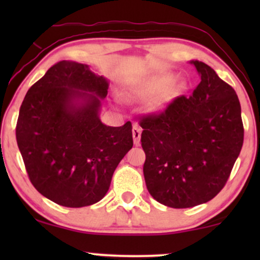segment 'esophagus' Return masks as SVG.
Returning a JSON list of instances; mask_svg holds the SVG:
<instances>
[{"label":"esophagus","mask_w":260,"mask_h":260,"mask_svg":"<svg viewBox=\"0 0 260 260\" xmlns=\"http://www.w3.org/2000/svg\"><path fill=\"white\" fill-rule=\"evenodd\" d=\"M141 134H142L141 127L138 125H134V127H133V138H134L135 145H140V143H141Z\"/></svg>","instance_id":"1"}]
</instances>
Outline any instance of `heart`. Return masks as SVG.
Listing matches in <instances>:
<instances>
[{
  "label": "heart",
  "mask_w": 260,
  "mask_h": 260,
  "mask_svg": "<svg viewBox=\"0 0 260 260\" xmlns=\"http://www.w3.org/2000/svg\"><path fill=\"white\" fill-rule=\"evenodd\" d=\"M174 83V78L169 76L163 77H151L147 78V79L140 80L138 83L131 86V94L137 99H151L156 97V95L162 94L161 99H159L157 104H156V109L162 110L165 106L173 101L174 98L177 97L180 93H182L184 90V85L182 83L174 84L173 86L169 87Z\"/></svg>",
  "instance_id": "b5f03b06"
}]
</instances>
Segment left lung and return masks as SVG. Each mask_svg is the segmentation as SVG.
Wrapping results in <instances>:
<instances>
[{
    "mask_svg": "<svg viewBox=\"0 0 260 260\" xmlns=\"http://www.w3.org/2000/svg\"><path fill=\"white\" fill-rule=\"evenodd\" d=\"M201 80L190 97H177L165 112L141 120L148 191L159 204L188 208L222 189L244 141L236 91L215 71L190 60Z\"/></svg>",
    "mask_w": 260,
    "mask_h": 260,
    "instance_id": "8db88e82",
    "label": "left lung"
}]
</instances>
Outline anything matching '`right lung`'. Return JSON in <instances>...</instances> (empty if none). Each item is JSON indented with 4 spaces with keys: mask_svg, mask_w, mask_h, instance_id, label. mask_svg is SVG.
Wrapping results in <instances>:
<instances>
[{
    "mask_svg": "<svg viewBox=\"0 0 260 260\" xmlns=\"http://www.w3.org/2000/svg\"><path fill=\"white\" fill-rule=\"evenodd\" d=\"M109 80L88 65L62 60L24 97L16 141L30 182L63 207L101 201L133 148V125H105L99 112Z\"/></svg>",
    "mask_w": 260,
    "mask_h": 260,
    "instance_id": "obj_1",
    "label": "right lung"
}]
</instances>
